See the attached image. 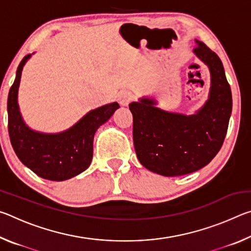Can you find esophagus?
I'll list each match as a JSON object with an SVG mask.
<instances>
[{
    "instance_id": "1",
    "label": "esophagus",
    "mask_w": 251,
    "mask_h": 251,
    "mask_svg": "<svg viewBox=\"0 0 251 251\" xmlns=\"http://www.w3.org/2000/svg\"><path fill=\"white\" fill-rule=\"evenodd\" d=\"M131 100H133V95L128 91H122L118 94V101L122 106H127Z\"/></svg>"
}]
</instances>
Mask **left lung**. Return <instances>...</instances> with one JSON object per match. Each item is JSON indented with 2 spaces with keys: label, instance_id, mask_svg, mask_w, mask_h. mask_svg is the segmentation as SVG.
Wrapping results in <instances>:
<instances>
[{
  "label": "left lung",
  "instance_id": "obj_1",
  "mask_svg": "<svg viewBox=\"0 0 251 251\" xmlns=\"http://www.w3.org/2000/svg\"><path fill=\"white\" fill-rule=\"evenodd\" d=\"M194 54L210 73L208 100L194 114L167 112L152 97L129 104L134 147L148 171L175 177L205 167L217 155L226 137L232 109L230 86L218 55L195 40Z\"/></svg>",
  "mask_w": 251,
  "mask_h": 251
}]
</instances>
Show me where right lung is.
I'll return each mask as SVG.
<instances>
[{
    "mask_svg": "<svg viewBox=\"0 0 251 251\" xmlns=\"http://www.w3.org/2000/svg\"><path fill=\"white\" fill-rule=\"evenodd\" d=\"M33 54L26 55L21 61L15 80L8 92L7 116L11 144L19 159L37 176L54 181L66 180L90 167L96 130L113 116L120 105L114 101L92 109L73 126L59 133L32 129L20 112L18 95L23 67Z\"/></svg>",
    "mask_w": 251,
    "mask_h": 251,
    "instance_id": "add662e5",
    "label": "right lung"
}]
</instances>
